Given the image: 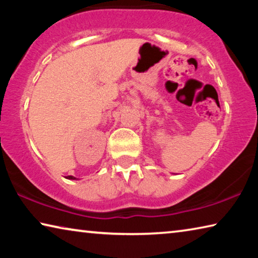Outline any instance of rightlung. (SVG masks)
I'll return each instance as SVG.
<instances>
[{
  "label": "right lung",
  "instance_id": "obj_1",
  "mask_svg": "<svg viewBox=\"0 0 258 258\" xmlns=\"http://www.w3.org/2000/svg\"><path fill=\"white\" fill-rule=\"evenodd\" d=\"M66 178H68V180H77V178H76L75 176H72V175L66 176Z\"/></svg>",
  "mask_w": 258,
  "mask_h": 258
}]
</instances>
